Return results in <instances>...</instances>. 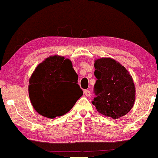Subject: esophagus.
<instances>
[{"label":"esophagus","mask_w":158,"mask_h":158,"mask_svg":"<svg viewBox=\"0 0 158 158\" xmlns=\"http://www.w3.org/2000/svg\"><path fill=\"white\" fill-rule=\"evenodd\" d=\"M84 94H85V95L87 96V97H89V96L91 95V92L89 90H85Z\"/></svg>","instance_id":"34e87169"}]
</instances>
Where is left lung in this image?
<instances>
[{
  "instance_id": "8db88e82",
  "label": "left lung",
  "mask_w": 158,
  "mask_h": 158,
  "mask_svg": "<svg viewBox=\"0 0 158 158\" xmlns=\"http://www.w3.org/2000/svg\"><path fill=\"white\" fill-rule=\"evenodd\" d=\"M95 97L92 101L99 113L113 119L126 115L135 102V88L132 76L123 66L111 58L94 63Z\"/></svg>"
}]
</instances>
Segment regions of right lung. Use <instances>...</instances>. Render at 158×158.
<instances>
[{"mask_svg":"<svg viewBox=\"0 0 158 158\" xmlns=\"http://www.w3.org/2000/svg\"><path fill=\"white\" fill-rule=\"evenodd\" d=\"M72 80L70 86L67 81ZM71 61L64 57H50L36 67L29 79V98L41 115L54 119L66 114L83 94Z\"/></svg>","mask_w":158,"mask_h":158,"instance_id":"obj_1","label":"right lung"}]
</instances>
